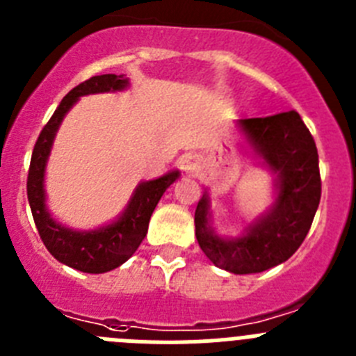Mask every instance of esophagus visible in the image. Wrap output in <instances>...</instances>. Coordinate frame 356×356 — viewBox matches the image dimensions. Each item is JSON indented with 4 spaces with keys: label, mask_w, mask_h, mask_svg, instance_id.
Segmentation results:
<instances>
[{
    "label": "esophagus",
    "mask_w": 356,
    "mask_h": 356,
    "mask_svg": "<svg viewBox=\"0 0 356 356\" xmlns=\"http://www.w3.org/2000/svg\"><path fill=\"white\" fill-rule=\"evenodd\" d=\"M181 165H184L185 171L191 172V175H196L201 169V162L196 155H185L184 159H181Z\"/></svg>",
    "instance_id": "1"
}]
</instances>
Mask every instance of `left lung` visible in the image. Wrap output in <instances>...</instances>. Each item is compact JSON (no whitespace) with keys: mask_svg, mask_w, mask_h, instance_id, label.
<instances>
[{"mask_svg":"<svg viewBox=\"0 0 356 356\" xmlns=\"http://www.w3.org/2000/svg\"><path fill=\"white\" fill-rule=\"evenodd\" d=\"M237 124L276 175L275 203L241 237L225 238L210 226L205 193L196 207L194 225L197 244L213 266L234 275H251L291 259L307 237L321 200L319 156L314 137L296 110L238 119Z\"/></svg>","mask_w":356,"mask_h":356,"instance_id":"1","label":"left lung"}]
</instances>
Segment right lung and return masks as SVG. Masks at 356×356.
<instances>
[{
  "instance_id": "add662e5",
  "label": "right lung",
  "mask_w": 356,
  "mask_h": 356,
  "mask_svg": "<svg viewBox=\"0 0 356 356\" xmlns=\"http://www.w3.org/2000/svg\"><path fill=\"white\" fill-rule=\"evenodd\" d=\"M130 81L124 74H102L85 80L69 90L67 96L56 106L55 114L42 128L37 139L33 153H31L30 171H28V203H30L31 216L35 221L39 235L44 246L58 262L78 269L81 273L99 275V273L112 271L121 264L127 262L137 251L140 242L147 234L151 213L155 210L165 188L178 180L180 171H171L160 176L156 180L143 181L131 194L124 212L119 216L118 221L102 228L80 232L56 222L46 207V191H44V172L46 162L51 153L53 140L62 119L65 118L71 106L87 94L118 92L127 89Z\"/></svg>"
}]
</instances>
